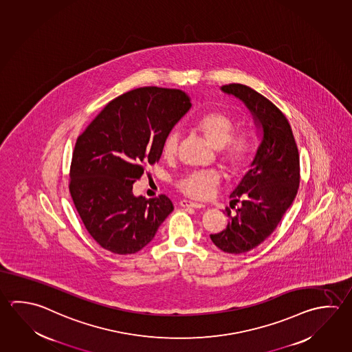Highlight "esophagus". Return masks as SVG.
<instances>
[{
	"label": "esophagus",
	"instance_id": "1",
	"mask_svg": "<svg viewBox=\"0 0 352 352\" xmlns=\"http://www.w3.org/2000/svg\"><path fill=\"white\" fill-rule=\"evenodd\" d=\"M179 206L182 207H192V208H205V205L195 202V201H190V199H181L179 201Z\"/></svg>",
	"mask_w": 352,
	"mask_h": 352
}]
</instances>
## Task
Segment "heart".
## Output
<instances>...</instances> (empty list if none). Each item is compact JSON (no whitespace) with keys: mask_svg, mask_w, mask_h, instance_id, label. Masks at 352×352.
Returning a JSON list of instances; mask_svg holds the SVG:
<instances>
[{"mask_svg":"<svg viewBox=\"0 0 352 352\" xmlns=\"http://www.w3.org/2000/svg\"><path fill=\"white\" fill-rule=\"evenodd\" d=\"M195 130L204 136L212 147L218 148L221 159L232 173H241L250 166L254 147L248 136L234 135L236 124L228 114L219 110L207 111L193 122ZM179 133L177 129L168 131L162 142V153L173 157L177 153ZM221 173L216 170L190 171L179 177L177 187L193 199H207L217 190Z\"/></svg>","mask_w":352,"mask_h":352,"instance_id":"obj_1","label":"heart"}]
</instances>
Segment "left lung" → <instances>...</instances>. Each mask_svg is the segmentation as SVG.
<instances>
[{
	"label": "left lung",
	"mask_w": 352,
	"mask_h": 352,
	"mask_svg": "<svg viewBox=\"0 0 352 352\" xmlns=\"http://www.w3.org/2000/svg\"><path fill=\"white\" fill-rule=\"evenodd\" d=\"M221 89L241 99L250 109L262 140L250 170L232 192L236 216L226 212V230L211 234L212 242L230 254L250 252L264 242L293 204L300 182V161L288 119L273 102L250 87L228 84Z\"/></svg>",
	"instance_id": "obj_1"
}]
</instances>
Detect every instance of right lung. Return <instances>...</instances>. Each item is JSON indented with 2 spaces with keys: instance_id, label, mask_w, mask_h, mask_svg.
<instances>
[{
  "instance_id": "1",
  "label": "right lung",
  "mask_w": 352,
  "mask_h": 352,
  "mask_svg": "<svg viewBox=\"0 0 352 352\" xmlns=\"http://www.w3.org/2000/svg\"><path fill=\"white\" fill-rule=\"evenodd\" d=\"M190 108L182 90L138 88L109 102L79 135L69 192L85 228L104 250L139 252L173 211L165 195L134 196L133 184L146 165L160 160L165 136Z\"/></svg>"
}]
</instances>
